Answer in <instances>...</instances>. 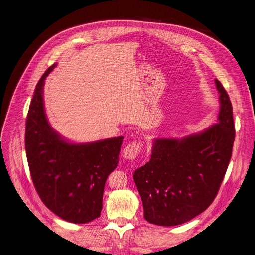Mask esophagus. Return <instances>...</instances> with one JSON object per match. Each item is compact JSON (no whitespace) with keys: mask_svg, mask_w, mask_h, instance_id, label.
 <instances>
[{"mask_svg":"<svg viewBox=\"0 0 255 255\" xmlns=\"http://www.w3.org/2000/svg\"><path fill=\"white\" fill-rule=\"evenodd\" d=\"M140 142H132L123 149V157L128 160H134L141 151Z\"/></svg>","mask_w":255,"mask_h":255,"instance_id":"obj_1","label":"esophagus"}]
</instances>
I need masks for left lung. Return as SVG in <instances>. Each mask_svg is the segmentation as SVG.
<instances>
[{
  "instance_id": "8db88e82",
  "label": "left lung",
  "mask_w": 255,
  "mask_h": 255,
  "mask_svg": "<svg viewBox=\"0 0 255 255\" xmlns=\"http://www.w3.org/2000/svg\"><path fill=\"white\" fill-rule=\"evenodd\" d=\"M218 123L181 139L156 138L148 163L133 178L139 192L144 219L171 227L186 223L211 205L218 194L235 139L233 108L222 83Z\"/></svg>"
}]
</instances>
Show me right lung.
Segmentation results:
<instances>
[{
    "label": "right lung",
    "mask_w": 255,
    "mask_h": 255,
    "mask_svg": "<svg viewBox=\"0 0 255 255\" xmlns=\"http://www.w3.org/2000/svg\"><path fill=\"white\" fill-rule=\"evenodd\" d=\"M36 84L25 129V149L35 190L61 219L85 224L101 216L108 176L118 166L123 136L89 143H71L50 125L43 106L44 79Z\"/></svg>",
    "instance_id": "obj_1"
}]
</instances>
